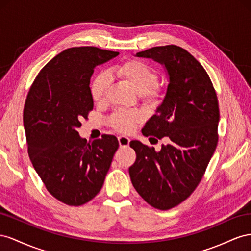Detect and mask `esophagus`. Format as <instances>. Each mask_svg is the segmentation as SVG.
Masks as SVG:
<instances>
[{
  "instance_id": "1",
  "label": "esophagus",
  "mask_w": 251,
  "mask_h": 251,
  "mask_svg": "<svg viewBox=\"0 0 251 251\" xmlns=\"http://www.w3.org/2000/svg\"><path fill=\"white\" fill-rule=\"evenodd\" d=\"M118 140H119L120 147H127L128 145H129L130 139L125 137V135H120V137H118Z\"/></svg>"
}]
</instances>
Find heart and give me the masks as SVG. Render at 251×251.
<instances>
[{"label":"heart","mask_w":251,"mask_h":251,"mask_svg":"<svg viewBox=\"0 0 251 251\" xmlns=\"http://www.w3.org/2000/svg\"><path fill=\"white\" fill-rule=\"evenodd\" d=\"M117 75L119 77L129 83L134 90L144 99L154 100L159 96L156 71L147 63L140 60H129L114 67L109 74L101 73L95 76L90 85V92L94 101L102 103L106 100L110 86V75ZM143 119L140 111L118 110L110 118L111 126L119 131L129 132Z\"/></svg>","instance_id":"obj_1"}]
</instances>
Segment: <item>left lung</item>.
<instances>
[{
	"label": "left lung",
	"mask_w": 251,
	"mask_h": 251,
	"mask_svg": "<svg viewBox=\"0 0 251 251\" xmlns=\"http://www.w3.org/2000/svg\"><path fill=\"white\" fill-rule=\"evenodd\" d=\"M165 68L168 86L163 102L142 129L145 137H166L160 151L131 141L137 159L130 180L145 201L168 210L187 199L201 182L217 148L220 111L206 70L185 49L159 46L135 54Z\"/></svg>",
	"instance_id": "1"
}]
</instances>
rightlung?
Segmentation results:
<instances>
[{"mask_svg": "<svg viewBox=\"0 0 251 251\" xmlns=\"http://www.w3.org/2000/svg\"><path fill=\"white\" fill-rule=\"evenodd\" d=\"M118 54L91 46L68 48L43 67L28 92L23 112L28 154L51 196L70 206L98 195L119 148L114 135L87 142L77 132L94 108V69Z\"/></svg>", "mask_w": 251, "mask_h": 251, "instance_id": "right-lung-1", "label": "right lung"}]
</instances>
